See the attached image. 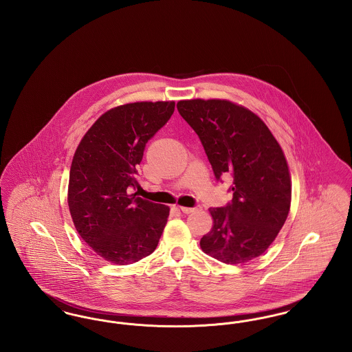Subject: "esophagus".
<instances>
[{"label":"esophagus","instance_id":"1","mask_svg":"<svg viewBox=\"0 0 352 352\" xmlns=\"http://www.w3.org/2000/svg\"><path fill=\"white\" fill-rule=\"evenodd\" d=\"M184 214H191V212H194L197 208H191V207H178Z\"/></svg>","mask_w":352,"mask_h":352}]
</instances>
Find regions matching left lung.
Here are the masks:
<instances>
[{
    "label": "left lung",
    "instance_id": "8db88e82",
    "mask_svg": "<svg viewBox=\"0 0 352 352\" xmlns=\"http://www.w3.org/2000/svg\"><path fill=\"white\" fill-rule=\"evenodd\" d=\"M177 108L199 135L217 179L234 178L232 201L208 210L214 224L201 239V251L226 264L248 263L268 250L290 210L284 151L265 122L243 105L192 99Z\"/></svg>",
    "mask_w": 352,
    "mask_h": 352
}]
</instances>
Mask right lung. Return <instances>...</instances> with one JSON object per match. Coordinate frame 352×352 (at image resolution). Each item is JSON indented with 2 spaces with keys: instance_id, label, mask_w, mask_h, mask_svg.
Returning <instances> with one entry per match:
<instances>
[{
  "instance_id": "right-lung-1",
  "label": "right lung",
  "mask_w": 352,
  "mask_h": 352,
  "mask_svg": "<svg viewBox=\"0 0 352 352\" xmlns=\"http://www.w3.org/2000/svg\"><path fill=\"white\" fill-rule=\"evenodd\" d=\"M174 101H137L102 113L84 134L69 168L74 226L104 260L128 265L158 245L170 208L129 194L145 145L171 118Z\"/></svg>"
}]
</instances>
